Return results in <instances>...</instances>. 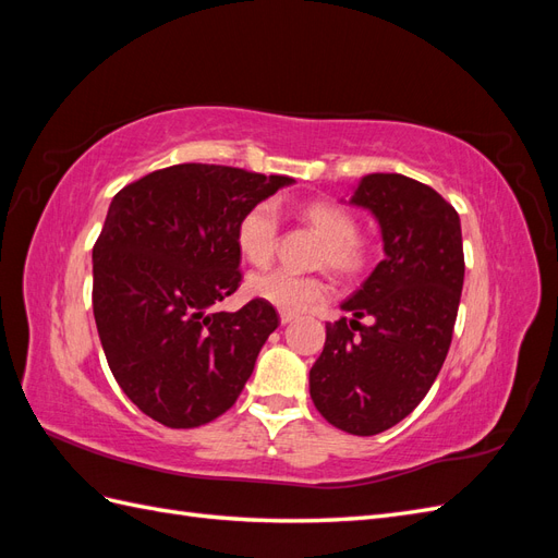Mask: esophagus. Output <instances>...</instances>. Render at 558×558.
<instances>
[{"mask_svg": "<svg viewBox=\"0 0 558 558\" xmlns=\"http://www.w3.org/2000/svg\"><path fill=\"white\" fill-rule=\"evenodd\" d=\"M295 316H298V314H293V312H279L281 324H291V320H293Z\"/></svg>", "mask_w": 558, "mask_h": 558, "instance_id": "34e87169", "label": "esophagus"}]
</instances>
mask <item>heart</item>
Listing matches in <instances>:
<instances>
[{
  "label": "heart",
  "instance_id": "heart-1",
  "mask_svg": "<svg viewBox=\"0 0 558 558\" xmlns=\"http://www.w3.org/2000/svg\"><path fill=\"white\" fill-rule=\"evenodd\" d=\"M300 216L324 238L320 260L328 263L342 277H359L375 260V242L359 232V221L340 202L310 199L300 207ZM281 218L275 199H260L251 205L234 230L242 258L256 267H265L275 258L279 244ZM246 289L253 298L265 300L283 312H302L318 305L328 295V283L320 277L298 275L293 269H269L248 277Z\"/></svg>",
  "mask_w": 558,
  "mask_h": 558
}]
</instances>
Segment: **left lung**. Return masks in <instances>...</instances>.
I'll return each mask as SVG.
<instances>
[{"mask_svg":"<svg viewBox=\"0 0 558 558\" xmlns=\"http://www.w3.org/2000/svg\"><path fill=\"white\" fill-rule=\"evenodd\" d=\"M351 205L381 228L384 260L326 324L310 369V396L328 424L377 435L414 412L440 373L463 291L461 218L430 185L402 174H367ZM365 313L374 324L357 320Z\"/></svg>","mask_w":558,"mask_h":558,"instance_id":"left-lung-1","label":"left lung"}]
</instances>
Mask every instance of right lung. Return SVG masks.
Wrapping results in <instances>:
<instances>
[{"label":"right lung","mask_w":558,"mask_h":558,"mask_svg":"<svg viewBox=\"0 0 558 558\" xmlns=\"http://www.w3.org/2000/svg\"><path fill=\"white\" fill-rule=\"evenodd\" d=\"M291 183L183 162L113 195L93 246L95 324L118 386L158 424L205 426L240 398L277 310L209 307L240 289L242 214Z\"/></svg>","instance_id":"obj_1"}]
</instances>
